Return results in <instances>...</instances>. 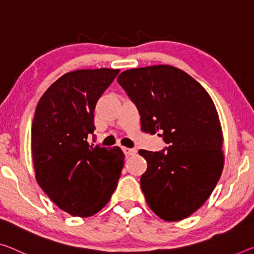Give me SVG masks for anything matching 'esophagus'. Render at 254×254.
<instances>
[{"instance_id":"esophagus-1","label":"esophagus","mask_w":254,"mask_h":254,"mask_svg":"<svg viewBox=\"0 0 254 254\" xmlns=\"http://www.w3.org/2000/svg\"><path fill=\"white\" fill-rule=\"evenodd\" d=\"M123 151L125 155H134L137 152L135 149H129V147H123Z\"/></svg>"}]
</instances>
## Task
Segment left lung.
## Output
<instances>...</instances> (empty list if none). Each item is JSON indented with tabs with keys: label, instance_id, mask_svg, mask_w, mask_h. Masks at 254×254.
<instances>
[{
	"label": "left lung",
	"instance_id": "1",
	"mask_svg": "<svg viewBox=\"0 0 254 254\" xmlns=\"http://www.w3.org/2000/svg\"><path fill=\"white\" fill-rule=\"evenodd\" d=\"M117 81L137 108L142 130L159 131L167 144L138 152L147 162L140 176L147 204L163 220L184 219L210 196L224 167L211 97L189 73L166 64L126 70Z\"/></svg>",
	"mask_w": 254,
	"mask_h": 254
}]
</instances>
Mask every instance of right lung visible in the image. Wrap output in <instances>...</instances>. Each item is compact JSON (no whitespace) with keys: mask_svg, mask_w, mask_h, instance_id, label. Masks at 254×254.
I'll use <instances>...</instances> for the list:
<instances>
[{"mask_svg":"<svg viewBox=\"0 0 254 254\" xmlns=\"http://www.w3.org/2000/svg\"><path fill=\"white\" fill-rule=\"evenodd\" d=\"M118 69H83L61 76L38 102L32 125L36 181L61 210L77 217L99 212L122 174L120 147L89 145L94 109Z\"/></svg>","mask_w":254,"mask_h":254,"instance_id":"obj_1","label":"right lung"}]
</instances>
